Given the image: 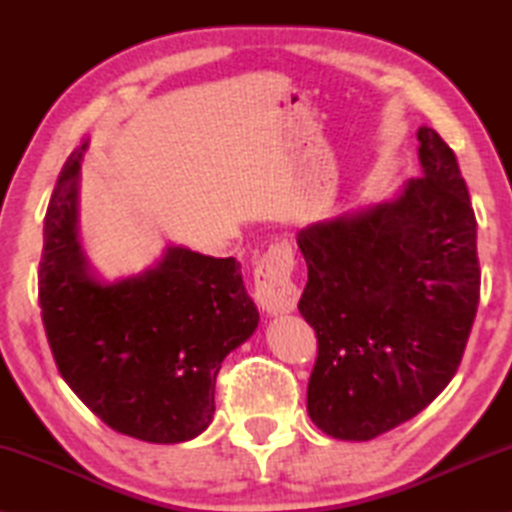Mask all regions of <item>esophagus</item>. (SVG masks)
I'll list each match as a JSON object with an SVG mask.
<instances>
[{"mask_svg":"<svg viewBox=\"0 0 512 512\" xmlns=\"http://www.w3.org/2000/svg\"><path fill=\"white\" fill-rule=\"evenodd\" d=\"M296 257L287 241L273 244L255 264V298L266 314H289L300 300V289L293 282Z\"/></svg>","mask_w":512,"mask_h":512,"instance_id":"esophagus-1","label":"esophagus"}]
</instances>
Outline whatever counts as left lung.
<instances>
[{
	"instance_id": "obj_1",
	"label": "left lung",
	"mask_w": 512,
	"mask_h": 512,
	"mask_svg": "<svg viewBox=\"0 0 512 512\" xmlns=\"http://www.w3.org/2000/svg\"><path fill=\"white\" fill-rule=\"evenodd\" d=\"M420 178L395 201L300 230L298 309L318 354L307 411L341 440L411 420L461 366L481 296L476 219L456 155L422 126Z\"/></svg>"
}]
</instances>
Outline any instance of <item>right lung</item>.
Listing matches in <instances>:
<instances>
[{"label": "right lung", "mask_w": 512, "mask_h": 512, "mask_svg": "<svg viewBox=\"0 0 512 512\" xmlns=\"http://www.w3.org/2000/svg\"><path fill=\"white\" fill-rule=\"evenodd\" d=\"M69 155L45 216L38 302L60 377L124 436L185 443L207 429L221 361L259 314L235 257L169 248L117 284L94 280L76 241L81 155Z\"/></svg>", "instance_id": "add662e5"}]
</instances>
